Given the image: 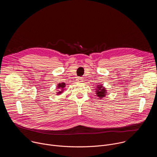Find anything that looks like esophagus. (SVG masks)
I'll use <instances>...</instances> for the list:
<instances>
[{"label": "esophagus", "mask_w": 157, "mask_h": 157, "mask_svg": "<svg viewBox=\"0 0 157 157\" xmlns=\"http://www.w3.org/2000/svg\"><path fill=\"white\" fill-rule=\"evenodd\" d=\"M76 81H77L78 82H82V79L81 78H78L76 79Z\"/></svg>", "instance_id": "1"}]
</instances>
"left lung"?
<instances>
[{
  "instance_id": "left-lung-1",
  "label": "left lung",
  "mask_w": 157,
  "mask_h": 157,
  "mask_svg": "<svg viewBox=\"0 0 157 157\" xmlns=\"http://www.w3.org/2000/svg\"><path fill=\"white\" fill-rule=\"evenodd\" d=\"M95 90L97 96L100 99H102L103 98L105 97L107 93L106 88H105V87H104L102 84L97 85Z\"/></svg>"
}]
</instances>
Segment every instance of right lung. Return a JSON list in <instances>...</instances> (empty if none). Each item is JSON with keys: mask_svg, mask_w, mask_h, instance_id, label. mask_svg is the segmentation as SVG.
Instances as JSON below:
<instances>
[{"mask_svg": "<svg viewBox=\"0 0 157 157\" xmlns=\"http://www.w3.org/2000/svg\"><path fill=\"white\" fill-rule=\"evenodd\" d=\"M65 86H66V84L64 82H61V83L58 84L57 88H58V92H56L57 95H60L63 93V91H64Z\"/></svg>", "mask_w": 157, "mask_h": 157, "instance_id": "1", "label": "right lung"}]
</instances>
